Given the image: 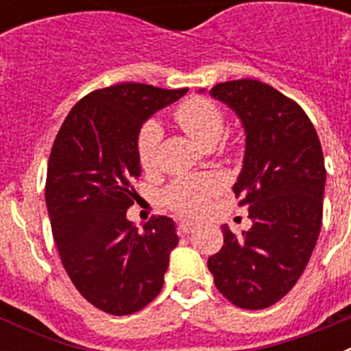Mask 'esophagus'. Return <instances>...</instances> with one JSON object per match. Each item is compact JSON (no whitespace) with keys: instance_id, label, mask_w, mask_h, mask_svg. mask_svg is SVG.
Returning <instances> with one entry per match:
<instances>
[{"instance_id":"34e87169","label":"esophagus","mask_w":351,"mask_h":351,"mask_svg":"<svg viewBox=\"0 0 351 351\" xmlns=\"http://www.w3.org/2000/svg\"><path fill=\"white\" fill-rule=\"evenodd\" d=\"M195 226H197V223L190 221V219H181V221L178 223V230H179V234L184 235V234H190Z\"/></svg>"}]
</instances>
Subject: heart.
Segmentation results:
<instances>
[{
  "label": "heart",
  "mask_w": 351,
  "mask_h": 351,
  "mask_svg": "<svg viewBox=\"0 0 351 351\" xmlns=\"http://www.w3.org/2000/svg\"><path fill=\"white\" fill-rule=\"evenodd\" d=\"M173 117L181 128L197 141L202 147H213L225 132V117L213 101L193 96L182 101ZM163 130L158 123L149 121L142 126L137 137L138 163L145 172L156 169L158 149H160ZM219 190V181L214 176H186L169 186L163 198L172 209L182 214H197L206 207V202Z\"/></svg>",
  "instance_id": "heart-1"
}]
</instances>
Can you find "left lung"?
I'll return each mask as SVG.
<instances>
[{"instance_id":"1","label":"left lung","mask_w":351,"mask_h":351,"mask_svg":"<svg viewBox=\"0 0 351 351\" xmlns=\"http://www.w3.org/2000/svg\"><path fill=\"white\" fill-rule=\"evenodd\" d=\"M204 93V89H200ZM209 95L237 114L246 135L234 184L253 221L243 235L226 225L223 247L209 256L214 285L243 309L283 299L308 265L320 234L325 163L320 138L293 100L255 79L216 84Z\"/></svg>"}]
</instances>
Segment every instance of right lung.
Segmentation results:
<instances>
[{"label": "right lung", "mask_w": 351, "mask_h": 351, "mask_svg": "<svg viewBox=\"0 0 351 351\" xmlns=\"http://www.w3.org/2000/svg\"><path fill=\"white\" fill-rule=\"evenodd\" d=\"M188 89L123 82L89 93L61 125L47 167L45 204L64 271L84 299L108 315L145 308L163 287L176 223L128 221L141 176L137 137L160 108Z\"/></svg>", "instance_id": "add662e5"}]
</instances>
